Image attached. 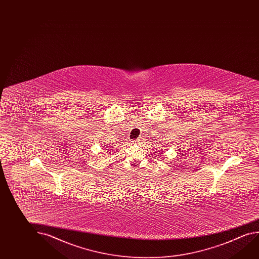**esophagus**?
I'll list each match as a JSON object with an SVG mask.
<instances>
[{
  "instance_id": "1",
  "label": "esophagus",
  "mask_w": 259,
  "mask_h": 259,
  "mask_svg": "<svg viewBox=\"0 0 259 259\" xmlns=\"http://www.w3.org/2000/svg\"><path fill=\"white\" fill-rule=\"evenodd\" d=\"M137 142H138V141H133V143H134V144H136Z\"/></svg>"
}]
</instances>
